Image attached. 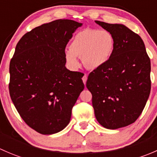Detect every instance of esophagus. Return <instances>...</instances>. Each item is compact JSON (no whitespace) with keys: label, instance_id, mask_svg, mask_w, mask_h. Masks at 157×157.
Returning <instances> with one entry per match:
<instances>
[{"label":"esophagus","instance_id":"obj_1","mask_svg":"<svg viewBox=\"0 0 157 157\" xmlns=\"http://www.w3.org/2000/svg\"><path fill=\"white\" fill-rule=\"evenodd\" d=\"M82 80H83V83H84V84H86V80H87V76L85 74V75L83 77V78H82Z\"/></svg>","mask_w":157,"mask_h":157}]
</instances>
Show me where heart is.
Wrapping results in <instances>:
<instances>
[{"instance_id":"obj_1","label":"heart","mask_w":157,"mask_h":157,"mask_svg":"<svg viewBox=\"0 0 157 157\" xmlns=\"http://www.w3.org/2000/svg\"><path fill=\"white\" fill-rule=\"evenodd\" d=\"M114 47L115 39L108 30L85 29L75 35L65 57L73 67L79 66V57L85 67L95 70L108 62Z\"/></svg>"}]
</instances>
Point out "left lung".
<instances>
[{"mask_svg": "<svg viewBox=\"0 0 157 157\" xmlns=\"http://www.w3.org/2000/svg\"><path fill=\"white\" fill-rule=\"evenodd\" d=\"M95 23L114 36L109 61L92 71L86 87L98 122L107 129L134 123L144 109L150 93V60L139 35L119 23Z\"/></svg>", "mask_w": 157, "mask_h": 157, "instance_id": "8db88e82", "label": "left lung"}]
</instances>
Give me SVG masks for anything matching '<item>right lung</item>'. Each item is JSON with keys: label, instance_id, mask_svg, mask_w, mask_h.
<instances>
[{"label": "right lung", "instance_id": "1", "mask_svg": "<svg viewBox=\"0 0 157 157\" xmlns=\"http://www.w3.org/2000/svg\"><path fill=\"white\" fill-rule=\"evenodd\" d=\"M83 23L57 20L26 33L10 63V98L23 121L42 134L69 124L73 106L84 89L83 74L65 67V47Z\"/></svg>", "mask_w": 157, "mask_h": 157}]
</instances>
